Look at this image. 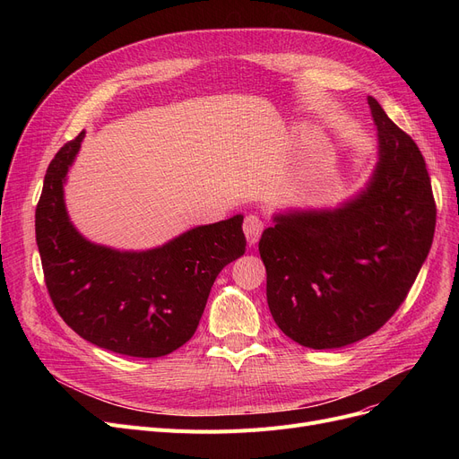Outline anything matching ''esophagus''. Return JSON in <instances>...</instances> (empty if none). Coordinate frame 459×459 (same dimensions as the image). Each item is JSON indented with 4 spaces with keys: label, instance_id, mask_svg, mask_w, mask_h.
I'll list each match as a JSON object with an SVG mask.
<instances>
[{
    "label": "esophagus",
    "instance_id": "1",
    "mask_svg": "<svg viewBox=\"0 0 459 459\" xmlns=\"http://www.w3.org/2000/svg\"><path fill=\"white\" fill-rule=\"evenodd\" d=\"M262 230H264V223H262V220H260L258 215H255V213L246 215V220H244V232H246V238H247L249 246H255V244L258 242V238H260Z\"/></svg>",
    "mask_w": 459,
    "mask_h": 459
}]
</instances>
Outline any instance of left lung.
<instances>
[{"label":"left lung","instance_id":"1","mask_svg":"<svg viewBox=\"0 0 459 459\" xmlns=\"http://www.w3.org/2000/svg\"><path fill=\"white\" fill-rule=\"evenodd\" d=\"M379 161L336 210L275 215L262 232L266 296L279 329L312 350L353 344L389 322L429 253L436 201L422 152L368 96Z\"/></svg>","mask_w":459,"mask_h":459}]
</instances>
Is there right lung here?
Returning <instances> with one entry per match:
<instances>
[{
	"label": "right lung",
	"instance_id": "right-lung-1",
	"mask_svg": "<svg viewBox=\"0 0 459 459\" xmlns=\"http://www.w3.org/2000/svg\"><path fill=\"white\" fill-rule=\"evenodd\" d=\"M83 137L65 143L52 160L35 212L48 294L65 324L94 346L141 359L167 355L195 333L215 277L246 253L244 215L149 251L91 244L70 223L63 199Z\"/></svg>",
	"mask_w": 459,
	"mask_h": 459
}]
</instances>
